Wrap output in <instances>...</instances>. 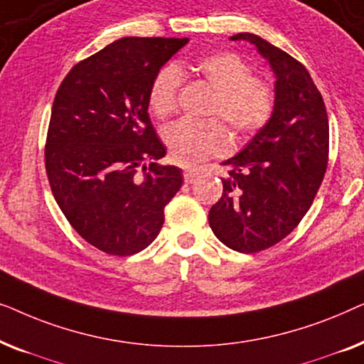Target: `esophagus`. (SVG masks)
I'll return each mask as SVG.
<instances>
[{
    "mask_svg": "<svg viewBox=\"0 0 364 364\" xmlns=\"http://www.w3.org/2000/svg\"><path fill=\"white\" fill-rule=\"evenodd\" d=\"M196 178H197V168H187V171H183V181L187 183L196 182Z\"/></svg>",
    "mask_w": 364,
    "mask_h": 364,
    "instance_id": "1",
    "label": "esophagus"
}]
</instances>
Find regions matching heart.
Masks as SVG:
<instances>
[{
	"label": "heart",
	"instance_id": "heart-1",
	"mask_svg": "<svg viewBox=\"0 0 364 364\" xmlns=\"http://www.w3.org/2000/svg\"><path fill=\"white\" fill-rule=\"evenodd\" d=\"M186 71L196 73L215 91L208 114L220 116L237 136H252L270 121L275 104L270 84L253 76L250 64L232 51L205 54L193 63L167 64L159 69L149 87V109L154 116L164 119L176 111ZM162 137L173 161L183 166L222 156L232 142L227 127L215 117L178 119L164 129Z\"/></svg>",
	"mask_w": 364,
	"mask_h": 364
}]
</instances>
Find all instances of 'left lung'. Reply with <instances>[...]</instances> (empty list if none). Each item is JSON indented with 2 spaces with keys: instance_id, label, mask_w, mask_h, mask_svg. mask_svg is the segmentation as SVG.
<instances>
[{
  "instance_id": "obj_1",
  "label": "left lung",
  "mask_w": 364,
  "mask_h": 364,
  "mask_svg": "<svg viewBox=\"0 0 364 364\" xmlns=\"http://www.w3.org/2000/svg\"><path fill=\"white\" fill-rule=\"evenodd\" d=\"M230 39L252 43L270 64L275 106L245 149L222 162L228 176L208 223L223 245L257 253L283 240L310 210L326 172L330 127L321 94L301 63L257 34Z\"/></svg>"
}]
</instances>
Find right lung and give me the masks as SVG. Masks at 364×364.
I'll return each instance as SVG.
<instances>
[{
    "mask_svg": "<svg viewBox=\"0 0 364 364\" xmlns=\"http://www.w3.org/2000/svg\"><path fill=\"white\" fill-rule=\"evenodd\" d=\"M187 38H122L63 79L49 119L46 173L64 217L87 243L127 257L156 240L182 171L149 117L156 73ZM149 166H146V162Z\"/></svg>",
    "mask_w": 364,
    "mask_h": 364,
    "instance_id": "obj_1",
    "label": "right lung"
}]
</instances>
